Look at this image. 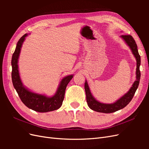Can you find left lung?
I'll return each mask as SVG.
<instances>
[{
	"label": "left lung",
	"mask_w": 149,
	"mask_h": 149,
	"mask_svg": "<svg viewBox=\"0 0 149 149\" xmlns=\"http://www.w3.org/2000/svg\"><path fill=\"white\" fill-rule=\"evenodd\" d=\"M120 37L123 38L126 44L131 49L132 54L136 58L137 61V68H136V79L133 83L132 87L130 88L129 91L125 94L123 96H122L118 101L112 104H105L102 103L97 101L93 97L92 94L90 91L87 81H86L84 83V89L86 95V101L90 109L99 112H103V113H112L122 109L125 107L132 100L134 97L135 93L138 88L139 84L141 78V71H140V65H141V56L139 55L137 44L135 42L134 39L130 35H121Z\"/></svg>",
	"instance_id": "left-lung-1"
}]
</instances>
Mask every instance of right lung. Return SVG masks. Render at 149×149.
<instances>
[{
	"mask_svg": "<svg viewBox=\"0 0 149 149\" xmlns=\"http://www.w3.org/2000/svg\"><path fill=\"white\" fill-rule=\"evenodd\" d=\"M27 35V33L25 34L18 41L15 50L12 55L11 62L12 67V80L13 87L19 94L22 102L30 109L39 112H47L56 110L59 109L62 105L66 88L71 79L73 78V75L67 76L63 78L55 95L52 97H48L43 94L31 92L25 88L22 84L20 77L18 60L22 45Z\"/></svg>",
	"mask_w": 149,
	"mask_h": 149,
	"instance_id": "add662e5",
	"label": "right lung"
}]
</instances>
